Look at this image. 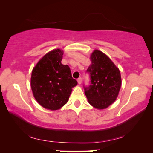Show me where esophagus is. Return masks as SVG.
Here are the masks:
<instances>
[{"mask_svg": "<svg viewBox=\"0 0 153 153\" xmlns=\"http://www.w3.org/2000/svg\"><path fill=\"white\" fill-rule=\"evenodd\" d=\"M77 81H78L79 84H81V82H82V78H81V77H79V78L77 79Z\"/></svg>", "mask_w": 153, "mask_h": 153, "instance_id": "obj_1", "label": "esophagus"}]
</instances>
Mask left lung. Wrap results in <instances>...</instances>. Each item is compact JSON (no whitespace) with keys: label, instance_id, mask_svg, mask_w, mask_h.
<instances>
[{"label":"left lung","instance_id":"obj_1","mask_svg":"<svg viewBox=\"0 0 153 153\" xmlns=\"http://www.w3.org/2000/svg\"><path fill=\"white\" fill-rule=\"evenodd\" d=\"M92 65L86 72L90 75L89 85H83L85 95L90 104L104 109L114 103L121 86L119 69L109 58L99 50H95L91 57Z\"/></svg>","mask_w":153,"mask_h":153}]
</instances>
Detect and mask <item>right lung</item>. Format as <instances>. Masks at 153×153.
Instances as JSON below:
<instances>
[{"label": "right lung", "mask_w": 153, "mask_h": 153, "mask_svg": "<svg viewBox=\"0 0 153 153\" xmlns=\"http://www.w3.org/2000/svg\"><path fill=\"white\" fill-rule=\"evenodd\" d=\"M63 52L54 49L46 54L33 68L30 86L37 102L44 108L57 110L69 99L72 88L77 84L70 67L62 65Z\"/></svg>", "instance_id": "add662e5"}]
</instances>
